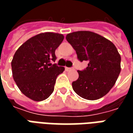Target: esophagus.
Returning <instances> with one entry per match:
<instances>
[{"mask_svg":"<svg viewBox=\"0 0 133 133\" xmlns=\"http://www.w3.org/2000/svg\"><path fill=\"white\" fill-rule=\"evenodd\" d=\"M65 70H66L67 71H70V70H73V68H68V67H65Z\"/></svg>","mask_w":133,"mask_h":133,"instance_id":"34e87169","label":"esophagus"}]
</instances>
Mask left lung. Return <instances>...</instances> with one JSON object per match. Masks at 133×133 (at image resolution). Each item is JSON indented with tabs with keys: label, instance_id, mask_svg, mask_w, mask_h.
<instances>
[{
	"label": "left lung",
	"instance_id": "left-lung-1",
	"mask_svg": "<svg viewBox=\"0 0 133 133\" xmlns=\"http://www.w3.org/2000/svg\"><path fill=\"white\" fill-rule=\"evenodd\" d=\"M81 62L88 67L78 70L79 78L72 82V89L81 98L95 100L110 90L120 72L121 58L111 41L90 31H77L66 35Z\"/></svg>",
	"mask_w": 133,
	"mask_h": 133
}]
</instances>
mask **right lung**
Returning <instances> with one entry per match:
<instances>
[{"instance_id": "add662e5", "label": "right lung", "mask_w": 133, "mask_h": 133, "mask_svg": "<svg viewBox=\"0 0 133 133\" xmlns=\"http://www.w3.org/2000/svg\"><path fill=\"white\" fill-rule=\"evenodd\" d=\"M64 36L54 33L35 35L19 47L11 62L14 81L20 90L35 101L47 99L54 90L56 78L64 67L50 63Z\"/></svg>"}]
</instances>
